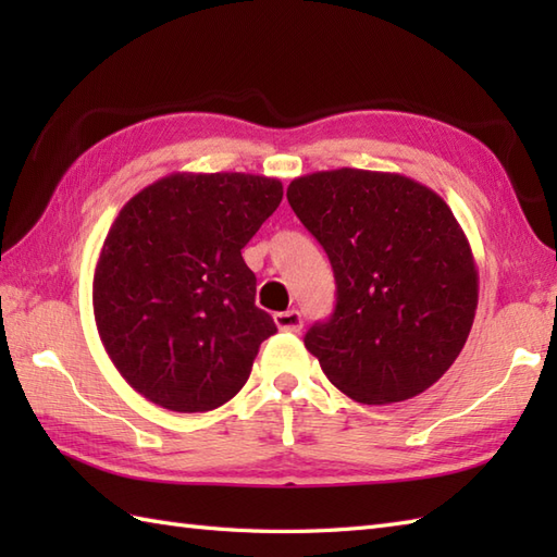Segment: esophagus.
<instances>
[{
    "label": "esophagus",
    "instance_id": "esophagus-1",
    "mask_svg": "<svg viewBox=\"0 0 557 557\" xmlns=\"http://www.w3.org/2000/svg\"><path fill=\"white\" fill-rule=\"evenodd\" d=\"M275 325L280 330H285V333H299V330L304 327V318L297 309L280 311V313H275Z\"/></svg>",
    "mask_w": 557,
    "mask_h": 557
}]
</instances>
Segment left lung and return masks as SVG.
I'll return each mask as SVG.
<instances>
[{
	"label": "left lung",
	"instance_id": "1",
	"mask_svg": "<svg viewBox=\"0 0 557 557\" xmlns=\"http://www.w3.org/2000/svg\"><path fill=\"white\" fill-rule=\"evenodd\" d=\"M287 200L330 258L337 304L304 345L361 405L421 395L455 363L479 304L474 253L445 200L395 172L330 170Z\"/></svg>",
	"mask_w": 557,
	"mask_h": 557
}]
</instances>
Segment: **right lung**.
<instances>
[{
    "instance_id": "add662e5",
    "label": "right lung",
    "mask_w": 557,
    "mask_h": 557,
    "mask_svg": "<svg viewBox=\"0 0 557 557\" xmlns=\"http://www.w3.org/2000/svg\"><path fill=\"white\" fill-rule=\"evenodd\" d=\"M282 200L270 176L176 172L112 222L92 277L98 333L136 393L170 411H210L251 373L277 333L256 306L242 248Z\"/></svg>"
}]
</instances>
